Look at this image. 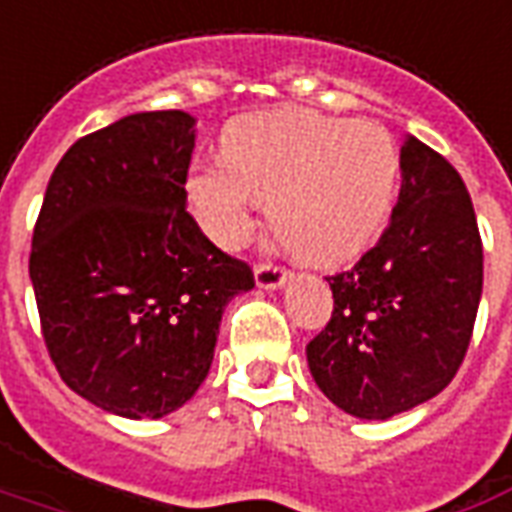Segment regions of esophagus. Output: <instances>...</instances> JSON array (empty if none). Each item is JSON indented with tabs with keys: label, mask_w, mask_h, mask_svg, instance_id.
<instances>
[{
	"label": "esophagus",
	"mask_w": 512,
	"mask_h": 512,
	"mask_svg": "<svg viewBox=\"0 0 512 512\" xmlns=\"http://www.w3.org/2000/svg\"><path fill=\"white\" fill-rule=\"evenodd\" d=\"M286 278H289V270L281 264H272V261L256 264V286H261V289H278L286 283Z\"/></svg>",
	"instance_id": "esophagus-1"
}]
</instances>
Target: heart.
Instances as JSON below:
<instances>
[{"instance_id":"b5f03b06","label":"heart","mask_w":512,"mask_h":512,"mask_svg":"<svg viewBox=\"0 0 512 512\" xmlns=\"http://www.w3.org/2000/svg\"><path fill=\"white\" fill-rule=\"evenodd\" d=\"M220 158L188 174V199L212 240H248L256 201L278 240L308 264L352 261L393 207L401 149L374 119L261 111L231 119Z\"/></svg>"}]
</instances>
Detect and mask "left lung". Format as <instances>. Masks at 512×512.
Wrapping results in <instances>:
<instances>
[{
    "label": "left lung",
    "mask_w": 512,
    "mask_h": 512,
    "mask_svg": "<svg viewBox=\"0 0 512 512\" xmlns=\"http://www.w3.org/2000/svg\"><path fill=\"white\" fill-rule=\"evenodd\" d=\"M401 193L374 248L327 275L333 316L308 346V368L335 406L387 420L453 382L483 294V240L453 163L406 138Z\"/></svg>",
    "instance_id": "8db88e82"
}]
</instances>
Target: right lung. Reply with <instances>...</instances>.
Returning <instances> with one entry per match:
<instances>
[{"label": "right lung", "mask_w": 512, "mask_h": 512, "mask_svg": "<svg viewBox=\"0 0 512 512\" xmlns=\"http://www.w3.org/2000/svg\"><path fill=\"white\" fill-rule=\"evenodd\" d=\"M196 119L141 111L78 138L48 179L29 278L62 382L106 412L163 417L210 374L245 261L188 212Z\"/></svg>", "instance_id": "add662e5"}]
</instances>
